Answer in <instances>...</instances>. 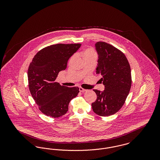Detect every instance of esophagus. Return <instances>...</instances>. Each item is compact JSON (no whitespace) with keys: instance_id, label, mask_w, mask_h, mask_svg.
Masks as SVG:
<instances>
[{"instance_id":"esophagus-1","label":"esophagus","mask_w":160,"mask_h":160,"mask_svg":"<svg viewBox=\"0 0 160 160\" xmlns=\"http://www.w3.org/2000/svg\"><path fill=\"white\" fill-rule=\"evenodd\" d=\"M79 91H80V92H84L86 91V89H84L81 88V87L79 88Z\"/></svg>"}]
</instances>
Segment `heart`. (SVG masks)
I'll return each instance as SVG.
<instances>
[{
	"instance_id": "heart-1",
	"label": "heart",
	"mask_w": 160,
	"mask_h": 160,
	"mask_svg": "<svg viewBox=\"0 0 160 160\" xmlns=\"http://www.w3.org/2000/svg\"><path fill=\"white\" fill-rule=\"evenodd\" d=\"M95 52H93V50H92L91 48H87L86 50H83L82 53H81V55L82 56V58H84L85 57H87L88 56H90L92 54H94Z\"/></svg>"
}]
</instances>
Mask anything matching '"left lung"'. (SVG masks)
Returning a JSON list of instances; mask_svg holds the SVG:
<instances>
[{
	"mask_svg": "<svg viewBox=\"0 0 160 160\" xmlns=\"http://www.w3.org/2000/svg\"><path fill=\"white\" fill-rule=\"evenodd\" d=\"M98 55L97 74L104 85V90L93 89L97 95L92 104L94 113L101 116L113 115L123 106L129 94L131 74L129 62L121 51L105 42L95 44Z\"/></svg>",
	"mask_w": 160,
	"mask_h": 160,
	"instance_id": "8db88e82",
	"label": "left lung"
}]
</instances>
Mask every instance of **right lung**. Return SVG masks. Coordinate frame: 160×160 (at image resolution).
<instances>
[{
    "label": "right lung",
    "instance_id": "1",
    "mask_svg": "<svg viewBox=\"0 0 160 160\" xmlns=\"http://www.w3.org/2000/svg\"><path fill=\"white\" fill-rule=\"evenodd\" d=\"M81 44H58L48 46L35 54L28 71L29 88L41 112L54 118L67 113L70 101L76 97L78 87L61 86L55 80L67 68L69 59Z\"/></svg>",
    "mask_w": 160,
    "mask_h": 160
}]
</instances>
